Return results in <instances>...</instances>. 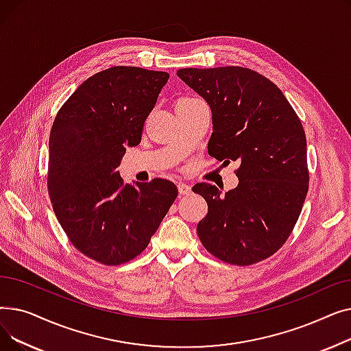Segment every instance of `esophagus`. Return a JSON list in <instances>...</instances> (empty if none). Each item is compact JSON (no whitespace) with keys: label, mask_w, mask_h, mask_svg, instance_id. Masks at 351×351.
<instances>
[{"label":"esophagus","mask_w":351,"mask_h":351,"mask_svg":"<svg viewBox=\"0 0 351 351\" xmlns=\"http://www.w3.org/2000/svg\"><path fill=\"white\" fill-rule=\"evenodd\" d=\"M178 191H179V195H189L192 192L188 183H179Z\"/></svg>","instance_id":"1"}]
</instances>
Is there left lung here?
I'll return each mask as SVG.
<instances>
[{
	"label": "left lung",
	"instance_id": "left-lung-1",
	"mask_svg": "<svg viewBox=\"0 0 351 351\" xmlns=\"http://www.w3.org/2000/svg\"><path fill=\"white\" fill-rule=\"evenodd\" d=\"M178 77L212 109L208 152L239 160V185L220 195L197 183L208 215L197 223L205 249L230 265L249 266L278 252L300 216L308 191L303 125L283 92L249 68H183Z\"/></svg>",
	"mask_w": 351,
	"mask_h": 351
}]
</instances>
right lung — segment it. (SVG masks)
<instances>
[{
    "mask_svg": "<svg viewBox=\"0 0 351 351\" xmlns=\"http://www.w3.org/2000/svg\"><path fill=\"white\" fill-rule=\"evenodd\" d=\"M169 73L112 66L82 82L58 110L49 135L48 193L71 243L89 259H135L178 196L175 183H123L126 146H136Z\"/></svg>",
    "mask_w": 351,
    "mask_h": 351,
    "instance_id": "right-lung-1",
    "label": "right lung"
}]
</instances>
